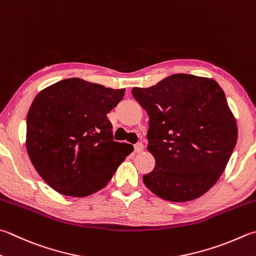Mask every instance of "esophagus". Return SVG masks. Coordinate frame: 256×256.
<instances>
[{"instance_id":"esophagus-1","label":"esophagus","mask_w":256,"mask_h":256,"mask_svg":"<svg viewBox=\"0 0 256 256\" xmlns=\"http://www.w3.org/2000/svg\"><path fill=\"white\" fill-rule=\"evenodd\" d=\"M144 150V144L142 142H138L134 144V152H142Z\"/></svg>"}]
</instances>
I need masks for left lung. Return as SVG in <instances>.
Masks as SVG:
<instances>
[{
    "instance_id": "8db88e82",
    "label": "left lung",
    "mask_w": 256,
    "mask_h": 256,
    "mask_svg": "<svg viewBox=\"0 0 256 256\" xmlns=\"http://www.w3.org/2000/svg\"><path fill=\"white\" fill-rule=\"evenodd\" d=\"M132 94L149 116L147 149L155 157L144 184L175 203L204 195L225 170L238 142V124L214 79L172 74Z\"/></svg>"
}]
</instances>
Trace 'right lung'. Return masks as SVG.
I'll return each mask as SVG.
<instances>
[{
	"label": "right lung",
	"instance_id": "1",
	"mask_svg": "<svg viewBox=\"0 0 256 256\" xmlns=\"http://www.w3.org/2000/svg\"><path fill=\"white\" fill-rule=\"evenodd\" d=\"M124 94V89L70 78L36 96L26 117V152L56 192L72 197L94 194L132 152V144L114 140L107 117Z\"/></svg>",
	"mask_w": 256,
	"mask_h": 256
}]
</instances>
